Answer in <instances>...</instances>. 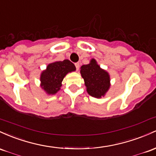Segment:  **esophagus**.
I'll list each match as a JSON object with an SVG mask.
<instances>
[{"mask_svg": "<svg viewBox=\"0 0 156 156\" xmlns=\"http://www.w3.org/2000/svg\"><path fill=\"white\" fill-rule=\"evenodd\" d=\"M75 66H76V70H79V69H80V63L76 62V63H75Z\"/></svg>", "mask_w": 156, "mask_h": 156, "instance_id": "obj_1", "label": "esophagus"}]
</instances>
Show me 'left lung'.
I'll return each instance as SVG.
<instances>
[{
    "mask_svg": "<svg viewBox=\"0 0 156 156\" xmlns=\"http://www.w3.org/2000/svg\"><path fill=\"white\" fill-rule=\"evenodd\" d=\"M80 73L89 95L98 99L105 96L111 87V77L109 73L101 69L95 59L93 58L88 64L82 66Z\"/></svg>",
    "mask_w": 156,
    "mask_h": 156,
    "instance_id": "8db88e82",
    "label": "left lung"
}]
</instances>
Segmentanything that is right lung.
I'll list each match as a JSON object with an SVG mask.
<instances>
[{
	"label": "right lung",
	"mask_w": 156,
	"mask_h": 156,
	"mask_svg": "<svg viewBox=\"0 0 156 156\" xmlns=\"http://www.w3.org/2000/svg\"><path fill=\"white\" fill-rule=\"evenodd\" d=\"M75 71L76 67L69 59L49 63L40 73V87L48 95H54L60 90L65 76Z\"/></svg>",
	"instance_id": "add662e5"
}]
</instances>
